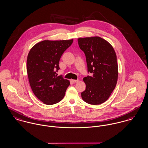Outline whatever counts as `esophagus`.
Wrapping results in <instances>:
<instances>
[{
  "mask_svg": "<svg viewBox=\"0 0 148 148\" xmlns=\"http://www.w3.org/2000/svg\"><path fill=\"white\" fill-rule=\"evenodd\" d=\"M72 80V82H74V83H77V82H79V80Z\"/></svg>",
  "mask_w": 148,
  "mask_h": 148,
  "instance_id": "34e87169",
  "label": "esophagus"
}]
</instances>
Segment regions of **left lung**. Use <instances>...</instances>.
I'll list each match as a JSON object with an SVG mask.
<instances>
[{
  "label": "left lung",
  "mask_w": 148,
  "mask_h": 148,
  "mask_svg": "<svg viewBox=\"0 0 148 148\" xmlns=\"http://www.w3.org/2000/svg\"><path fill=\"white\" fill-rule=\"evenodd\" d=\"M80 48L84 52L88 72L92 74L83 78L86 87L81 93L84 101L91 105L105 102L115 88L118 67L113 46L99 36L78 39Z\"/></svg>",
  "instance_id": "1"
}]
</instances>
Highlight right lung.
Here are the masks:
<instances>
[{
  "instance_id": "add662e5",
  "label": "right lung",
  "mask_w": 148,
  "mask_h": 148,
  "mask_svg": "<svg viewBox=\"0 0 148 148\" xmlns=\"http://www.w3.org/2000/svg\"><path fill=\"white\" fill-rule=\"evenodd\" d=\"M73 39L45 40L35 45L27 55L26 69L30 87L35 96L46 105H53L64 98L70 85L68 79L57 76L59 61Z\"/></svg>"
}]
</instances>
